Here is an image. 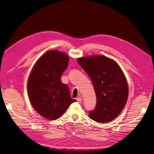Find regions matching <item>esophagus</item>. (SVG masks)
Returning <instances> with one entry per match:
<instances>
[{
  "label": "esophagus",
  "instance_id": "1",
  "mask_svg": "<svg viewBox=\"0 0 154 154\" xmlns=\"http://www.w3.org/2000/svg\"><path fill=\"white\" fill-rule=\"evenodd\" d=\"M76 100H77L78 103H81L83 100H82V97H78V98H76Z\"/></svg>",
  "mask_w": 154,
  "mask_h": 154
}]
</instances>
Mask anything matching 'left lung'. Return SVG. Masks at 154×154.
Listing matches in <instances>:
<instances>
[{"mask_svg":"<svg viewBox=\"0 0 154 154\" xmlns=\"http://www.w3.org/2000/svg\"><path fill=\"white\" fill-rule=\"evenodd\" d=\"M91 79L96 95V106L89 118L103 123L117 118L127 103L128 86L125 74L114 60L94 55L78 59Z\"/></svg>","mask_w":154,"mask_h":154,"instance_id":"1","label":"left lung"}]
</instances>
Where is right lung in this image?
<instances>
[{"instance_id":"add662e5","label":"right lung","mask_w":154,"mask_h":154,"mask_svg":"<svg viewBox=\"0 0 154 154\" xmlns=\"http://www.w3.org/2000/svg\"><path fill=\"white\" fill-rule=\"evenodd\" d=\"M69 60V56L62 51H48L36 62L29 75L30 103L37 113L48 119H58L76 101L71 98L68 86L60 80Z\"/></svg>"}]
</instances>
